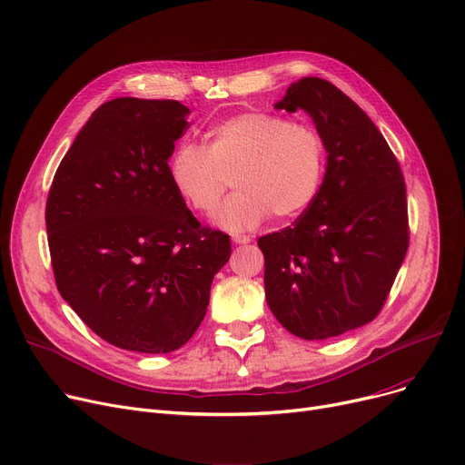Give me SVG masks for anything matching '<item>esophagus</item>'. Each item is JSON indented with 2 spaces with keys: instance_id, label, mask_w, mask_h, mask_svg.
Segmentation results:
<instances>
[{
  "instance_id": "esophagus-1",
  "label": "esophagus",
  "mask_w": 465,
  "mask_h": 465,
  "mask_svg": "<svg viewBox=\"0 0 465 465\" xmlns=\"http://www.w3.org/2000/svg\"><path fill=\"white\" fill-rule=\"evenodd\" d=\"M232 241L237 242V245H249V242L252 241L249 235H241V233H233L232 235Z\"/></svg>"
}]
</instances>
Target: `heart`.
Here are the masks:
<instances>
[{"instance_id": "heart-1", "label": "heart", "mask_w": 465, "mask_h": 465, "mask_svg": "<svg viewBox=\"0 0 465 465\" xmlns=\"http://www.w3.org/2000/svg\"><path fill=\"white\" fill-rule=\"evenodd\" d=\"M326 144L312 124L270 111L233 114L214 124L205 146L179 144L169 179L195 213L213 214L232 184L237 192L220 207L216 223L232 232L252 230L273 214L300 216L321 190Z\"/></svg>"}]
</instances>
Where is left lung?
I'll list each match as a JSON object with an SVG mask.
<instances>
[{
  "instance_id": "1",
  "label": "left lung",
  "mask_w": 465,
  "mask_h": 465,
  "mask_svg": "<svg viewBox=\"0 0 465 465\" xmlns=\"http://www.w3.org/2000/svg\"><path fill=\"white\" fill-rule=\"evenodd\" d=\"M275 109H303L328 162L314 202L294 224L258 239L265 300L302 339H328L381 312L409 247L401 167L382 134L331 83H292Z\"/></svg>"
}]
</instances>
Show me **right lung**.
<instances>
[{"instance_id":"obj_1","label":"right lung","mask_w":465,"mask_h":465,"mask_svg":"<svg viewBox=\"0 0 465 465\" xmlns=\"http://www.w3.org/2000/svg\"><path fill=\"white\" fill-rule=\"evenodd\" d=\"M175 100L116 97L97 107L60 162L46 200L56 286L107 343L181 349L200 328L230 235L203 228L167 162L188 128Z\"/></svg>"}]
</instances>
